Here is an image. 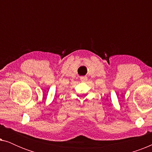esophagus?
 <instances>
[{
	"mask_svg": "<svg viewBox=\"0 0 152 152\" xmlns=\"http://www.w3.org/2000/svg\"><path fill=\"white\" fill-rule=\"evenodd\" d=\"M80 80L82 82H86V81L88 80V78H87L86 76H83V77H81Z\"/></svg>",
	"mask_w": 152,
	"mask_h": 152,
	"instance_id": "esophagus-1",
	"label": "esophagus"
}]
</instances>
